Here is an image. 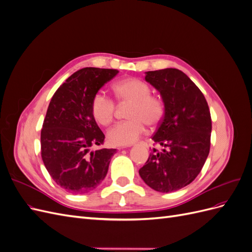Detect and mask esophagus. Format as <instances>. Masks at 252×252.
I'll list each match as a JSON object with an SVG mask.
<instances>
[{
  "label": "esophagus",
  "mask_w": 252,
  "mask_h": 252,
  "mask_svg": "<svg viewBox=\"0 0 252 252\" xmlns=\"http://www.w3.org/2000/svg\"><path fill=\"white\" fill-rule=\"evenodd\" d=\"M142 144L144 145V146H146V147H148V144H147V143H145V142H144V143H142Z\"/></svg>",
  "instance_id": "esophagus-1"
}]
</instances>
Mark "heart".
Instances as JSON below:
<instances>
[{
  "instance_id": "obj_1",
  "label": "heart",
  "mask_w": 252,
  "mask_h": 252,
  "mask_svg": "<svg viewBox=\"0 0 252 252\" xmlns=\"http://www.w3.org/2000/svg\"><path fill=\"white\" fill-rule=\"evenodd\" d=\"M116 97L121 102L131 103L128 110L130 120L121 122L111 127L107 133L108 142L113 146H127L138 141L146 131V125L156 127L165 116V104L161 98L151 94V88L145 82L129 78L113 85ZM90 111L96 123L109 125L116 114V104L103 91L94 94Z\"/></svg>"
}]
</instances>
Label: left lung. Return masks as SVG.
<instances>
[{
    "label": "left lung",
    "instance_id": "1",
    "mask_svg": "<svg viewBox=\"0 0 252 252\" xmlns=\"http://www.w3.org/2000/svg\"><path fill=\"white\" fill-rule=\"evenodd\" d=\"M145 80L159 91L165 104V116L152 135L154 145L163 149L152 148L139 173L156 191H177L197 177L209 155L208 104L199 87L175 68L147 71Z\"/></svg>",
    "mask_w": 252,
    "mask_h": 252
}]
</instances>
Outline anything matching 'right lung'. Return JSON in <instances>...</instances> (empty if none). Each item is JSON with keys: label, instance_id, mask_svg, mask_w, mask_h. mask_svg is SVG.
<instances>
[{"label": "right lung", "instance_id": "obj_1", "mask_svg": "<svg viewBox=\"0 0 252 252\" xmlns=\"http://www.w3.org/2000/svg\"><path fill=\"white\" fill-rule=\"evenodd\" d=\"M117 69L86 67L71 74L51 97L41 131L45 167L59 186L74 194L87 193L105 179L117 149L100 146L105 135L90 111L91 98Z\"/></svg>", "mask_w": 252, "mask_h": 252}]
</instances>
